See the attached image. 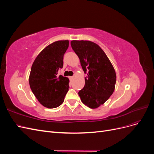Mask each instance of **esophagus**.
<instances>
[{"mask_svg": "<svg viewBox=\"0 0 154 154\" xmlns=\"http://www.w3.org/2000/svg\"><path fill=\"white\" fill-rule=\"evenodd\" d=\"M69 79H70V80H72L73 79V76H69Z\"/></svg>", "mask_w": 154, "mask_h": 154, "instance_id": "esophagus-1", "label": "esophagus"}]
</instances>
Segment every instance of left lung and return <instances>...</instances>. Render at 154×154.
<instances>
[{
  "instance_id": "8db88e82",
  "label": "left lung",
  "mask_w": 154,
  "mask_h": 154,
  "mask_svg": "<svg viewBox=\"0 0 154 154\" xmlns=\"http://www.w3.org/2000/svg\"><path fill=\"white\" fill-rule=\"evenodd\" d=\"M72 49L80 58L85 78V86L78 92L83 104L91 109L103 105L114 91L115 70L100 46L91 41L72 40Z\"/></svg>"
}]
</instances>
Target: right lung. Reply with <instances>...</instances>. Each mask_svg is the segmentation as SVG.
<instances>
[{
  "label": "right lung",
  "instance_id": "obj_1",
  "mask_svg": "<svg viewBox=\"0 0 154 154\" xmlns=\"http://www.w3.org/2000/svg\"><path fill=\"white\" fill-rule=\"evenodd\" d=\"M68 47V40L54 42L41 51L32 65L29 78L31 89L40 103L48 109L61 105L69 91V79L58 75Z\"/></svg>",
  "mask_w": 154,
  "mask_h": 154
}]
</instances>
